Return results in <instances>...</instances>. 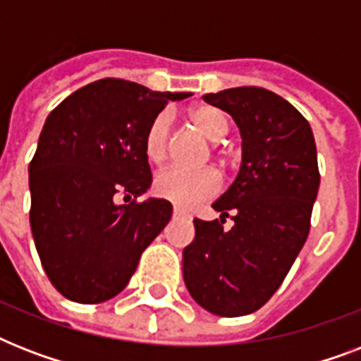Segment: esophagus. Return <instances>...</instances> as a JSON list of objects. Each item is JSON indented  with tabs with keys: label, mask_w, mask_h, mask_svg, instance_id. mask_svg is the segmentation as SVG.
I'll return each instance as SVG.
<instances>
[{
	"label": "esophagus",
	"mask_w": 361,
	"mask_h": 361,
	"mask_svg": "<svg viewBox=\"0 0 361 361\" xmlns=\"http://www.w3.org/2000/svg\"><path fill=\"white\" fill-rule=\"evenodd\" d=\"M174 217H187V214L183 212V209L176 208V206H174Z\"/></svg>",
	"instance_id": "1"
}]
</instances>
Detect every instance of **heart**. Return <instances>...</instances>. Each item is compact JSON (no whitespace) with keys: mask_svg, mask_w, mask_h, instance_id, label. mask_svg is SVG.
<instances>
[{"mask_svg":"<svg viewBox=\"0 0 361 361\" xmlns=\"http://www.w3.org/2000/svg\"><path fill=\"white\" fill-rule=\"evenodd\" d=\"M189 120L212 142H219L228 133L226 116L209 104H198L191 109ZM144 153L149 163H164L169 155V116L166 114H159L147 127L144 136ZM219 174L214 169L185 170L172 166L157 174L153 181V192L159 198L169 200L180 208H191L200 200L212 198L219 191Z\"/></svg>","mask_w":361,"mask_h":361,"instance_id":"obj_1","label":"heart"}]
</instances>
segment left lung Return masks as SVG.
Returning <instances> with one entry per match:
<instances>
[{
  "label": "left lung",
  "instance_id": "left-lung-1",
  "mask_svg": "<svg viewBox=\"0 0 361 361\" xmlns=\"http://www.w3.org/2000/svg\"><path fill=\"white\" fill-rule=\"evenodd\" d=\"M204 101L236 121L241 164L214 202L221 221L195 219V240L183 249V281L206 311L241 317L274 296L307 240L320 185L317 146L309 121L269 90L231 87ZM231 213L235 226L225 231Z\"/></svg>",
  "mask_w": 361,
  "mask_h": 361
}]
</instances>
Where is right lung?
Returning a JSON list of instances; mask_svg holds the SVG:
<instances>
[{"mask_svg": "<svg viewBox=\"0 0 361 361\" xmlns=\"http://www.w3.org/2000/svg\"><path fill=\"white\" fill-rule=\"evenodd\" d=\"M191 95L103 78L48 114L30 163V223L48 279L71 302L120 294L172 217L169 200H136L152 185L144 136L169 101Z\"/></svg>", "mask_w": 361, "mask_h": 361, "instance_id": "obj_1", "label": "right lung"}]
</instances>
